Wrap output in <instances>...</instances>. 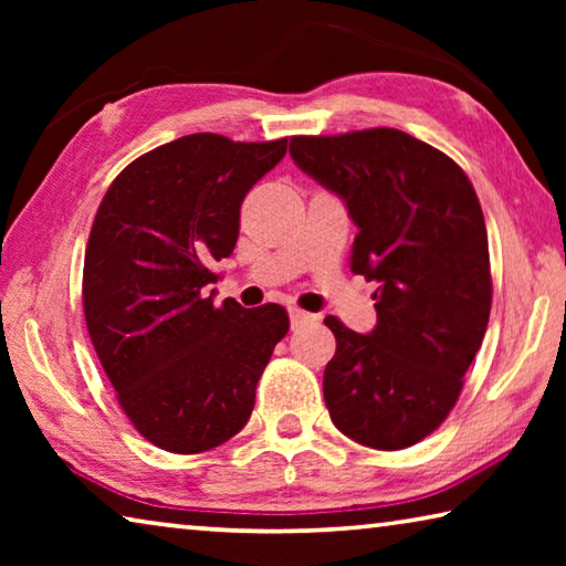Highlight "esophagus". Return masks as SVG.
<instances>
[{"label": "esophagus", "instance_id": "34e87169", "mask_svg": "<svg viewBox=\"0 0 566 566\" xmlns=\"http://www.w3.org/2000/svg\"><path fill=\"white\" fill-rule=\"evenodd\" d=\"M290 319H292V327H302V324L314 322V314L300 310V306H290Z\"/></svg>", "mask_w": 566, "mask_h": 566}]
</instances>
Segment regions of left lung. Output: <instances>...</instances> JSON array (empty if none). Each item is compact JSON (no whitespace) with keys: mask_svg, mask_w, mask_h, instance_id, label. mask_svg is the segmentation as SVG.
<instances>
[{"mask_svg":"<svg viewBox=\"0 0 566 566\" xmlns=\"http://www.w3.org/2000/svg\"><path fill=\"white\" fill-rule=\"evenodd\" d=\"M294 165L337 195L357 237L352 272L377 282V327L324 324L337 352L324 401L342 434L371 449H405L457 405L492 310L490 247L462 167L399 129L292 137Z\"/></svg>","mask_w":566,"mask_h":566,"instance_id":"obj_1","label":"left lung"}]
</instances>
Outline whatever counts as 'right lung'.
<instances>
[{"instance_id": "obj_1", "label": "right lung", "mask_w": 566, "mask_h": 566, "mask_svg": "<svg viewBox=\"0 0 566 566\" xmlns=\"http://www.w3.org/2000/svg\"><path fill=\"white\" fill-rule=\"evenodd\" d=\"M286 155V139L187 134L112 181L84 254L82 302L94 352L137 432L175 454L232 439L254 409L280 304L214 306V262L232 254L247 191Z\"/></svg>"}]
</instances>
